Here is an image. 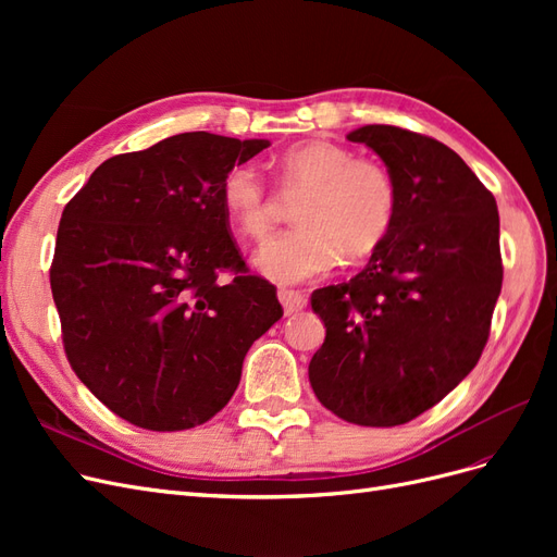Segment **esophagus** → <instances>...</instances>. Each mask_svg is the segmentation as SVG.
<instances>
[{
  "mask_svg": "<svg viewBox=\"0 0 557 557\" xmlns=\"http://www.w3.org/2000/svg\"><path fill=\"white\" fill-rule=\"evenodd\" d=\"M278 299H281V305H283V309L288 315L307 307V297L301 295L299 290H278Z\"/></svg>",
  "mask_w": 557,
  "mask_h": 557,
  "instance_id": "1",
  "label": "esophagus"
}]
</instances>
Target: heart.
Instances as JSON below:
<instances>
[{"instance_id":"b5f03b06","label":"heart","mask_w":557,"mask_h":557,"mask_svg":"<svg viewBox=\"0 0 557 557\" xmlns=\"http://www.w3.org/2000/svg\"><path fill=\"white\" fill-rule=\"evenodd\" d=\"M285 190H307L297 201V227L278 234L258 256L264 276L276 283H301L327 274L342 256L350 262L376 252L397 221L399 188L385 164L356 158L334 141H307L281 158ZM221 199L230 221L252 242L272 230V197L250 162L232 164L221 181Z\"/></svg>"}]
</instances>
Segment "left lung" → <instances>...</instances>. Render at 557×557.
I'll use <instances>...</instances> for the list:
<instances>
[{
	"label": "left lung",
	"mask_w": 557,
	"mask_h": 557,
	"mask_svg": "<svg viewBox=\"0 0 557 557\" xmlns=\"http://www.w3.org/2000/svg\"><path fill=\"white\" fill-rule=\"evenodd\" d=\"M385 162L397 221L367 267L311 295L325 342L309 381L325 409L364 428L404 425L476 367L502 290L499 213L465 160L425 134H348Z\"/></svg>",
	"instance_id": "8db88e82"
}]
</instances>
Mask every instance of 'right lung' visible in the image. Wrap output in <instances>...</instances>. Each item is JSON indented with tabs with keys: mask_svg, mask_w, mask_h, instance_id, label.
<instances>
[{
	"mask_svg": "<svg viewBox=\"0 0 557 557\" xmlns=\"http://www.w3.org/2000/svg\"><path fill=\"white\" fill-rule=\"evenodd\" d=\"M267 146L183 132L109 158L62 211L50 290L66 360L132 425L207 423L283 315L274 285L248 274L221 199L230 166Z\"/></svg>",
	"mask_w": 557,
	"mask_h": 557,
	"instance_id": "1",
	"label": "right lung"
}]
</instances>
